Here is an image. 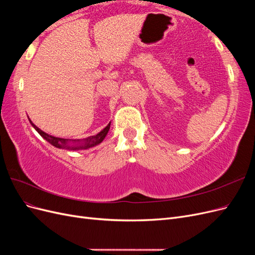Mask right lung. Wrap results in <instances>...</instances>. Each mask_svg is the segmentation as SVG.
<instances>
[{"label": "right lung", "mask_w": 255, "mask_h": 255, "mask_svg": "<svg viewBox=\"0 0 255 255\" xmlns=\"http://www.w3.org/2000/svg\"><path fill=\"white\" fill-rule=\"evenodd\" d=\"M30 121V120H29ZM32 123V121H30ZM32 126L35 128V129L37 130L38 133H39L45 140L49 141L51 144H53L54 146H56V148H63V149H69V150H82V149H88L91 148V146H95L97 144H99L100 142H102L103 139L105 138V136L107 135L111 128V123H109V126H107L104 129H102L101 132L99 134L95 135V136H90L86 139H84L83 141L78 140L79 143H75V144H68V139H64V138H58V137H54L51 136L47 133H44L43 130H41L40 128H38L34 123H32Z\"/></svg>", "instance_id": "obj_1"}]
</instances>
